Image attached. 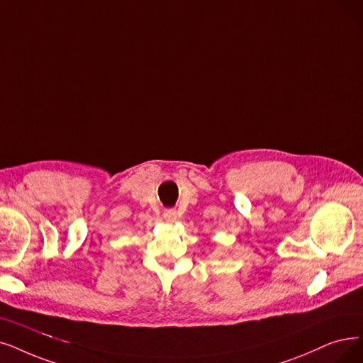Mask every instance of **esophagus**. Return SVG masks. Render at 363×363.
<instances>
[{
    "instance_id": "34e87169",
    "label": "esophagus",
    "mask_w": 363,
    "mask_h": 363,
    "mask_svg": "<svg viewBox=\"0 0 363 363\" xmlns=\"http://www.w3.org/2000/svg\"><path fill=\"white\" fill-rule=\"evenodd\" d=\"M164 219L167 222H176L177 220V211L174 208H167L164 210Z\"/></svg>"
}]
</instances>
